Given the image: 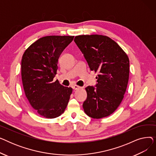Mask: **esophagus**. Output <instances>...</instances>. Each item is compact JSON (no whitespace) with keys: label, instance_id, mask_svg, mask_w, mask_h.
<instances>
[{"label":"esophagus","instance_id":"esophagus-1","mask_svg":"<svg viewBox=\"0 0 156 156\" xmlns=\"http://www.w3.org/2000/svg\"><path fill=\"white\" fill-rule=\"evenodd\" d=\"M72 88H73L74 90H78V89L81 88L80 87H79V86L76 85H73L72 86Z\"/></svg>","mask_w":156,"mask_h":156}]
</instances>
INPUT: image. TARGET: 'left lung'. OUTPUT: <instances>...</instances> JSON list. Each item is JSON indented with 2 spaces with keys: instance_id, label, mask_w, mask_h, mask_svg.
Wrapping results in <instances>:
<instances>
[{
  "instance_id": "obj_1",
  "label": "left lung",
  "mask_w": 156,
  "mask_h": 156,
  "mask_svg": "<svg viewBox=\"0 0 156 156\" xmlns=\"http://www.w3.org/2000/svg\"><path fill=\"white\" fill-rule=\"evenodd\" d=\"M91 71L99 72L95 87L85 88L87 99L83 104L89 117L100 119L113 113L121 104L129 79L128 55L108 37L79 35L74 39Z\"/></svg>"
}]
</instances>
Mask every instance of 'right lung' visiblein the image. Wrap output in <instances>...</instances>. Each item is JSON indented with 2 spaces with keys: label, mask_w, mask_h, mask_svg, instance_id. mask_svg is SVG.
Wrapping results in <instances>:
<instances>
[{
  "label": "right lung",
  "mask_w": 156,
  "mask_h": 156,
  "mask_svg": "<svg viewBox=\"0 0 156 156\" xmlns=\"http://www.w3.org/2000/svg\"><path fill=\"white\" fill-rule=\"evenodd\" d=\"M74 36H47L39 38L24 52L21 78L30 105L46 118L61 116L68 104L73 89L53 81L59 57Z\"/></svg>",
  "instance_id": "add662e5"
}]
</instances>
